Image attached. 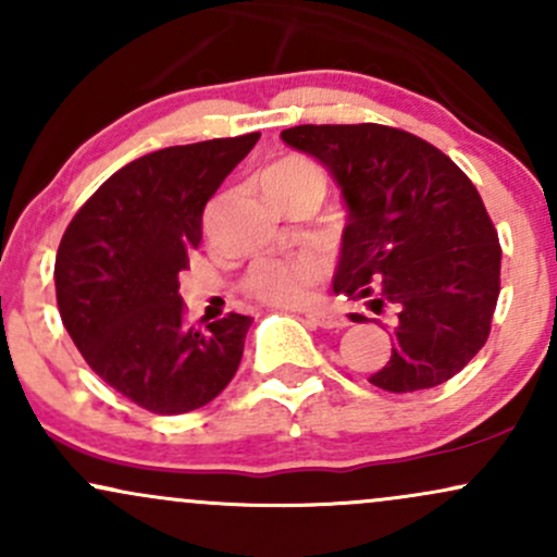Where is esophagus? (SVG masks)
<instances>
[{
  "mask_svg": "<svg viewBox=\"0 0 557 557\" xmlns=\"http://www.w3.org/2000/svg\"><path fill=\"white\" fill-rule=\"evenodd\" d=\"M306 319H309L311 324H317V327H322V330H343L345 324H348V319H345L343 314H337V311H332V309L306 311Z\"/></svg>",
  "mask_w": 557,
  "mask_h": 557,
  "instance_id": "esophagus-1",
  "label": "esophagus"
}]
</instances>
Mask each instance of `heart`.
Here are the masks:
<instances>
[{"label": "heart", "mask_w": 557, "mask_h": 557, "mask_svg": "<svg viewBox=\"0 0 557 557\" xmlns=\"http://www.w3.org/2000/svg\"><path fill=\"white\" fill-rule=\"evenodd\" d=\"M267 190H287L300 185H324L322 172L300 157H287L272 164L261 177ZM324 277V261L314 253L259 259L246 274V290L253 298L274 306H298L309 298L311 287Z\"/></svg>", "instance_id": "heart-1"}]
</instances>
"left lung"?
<instances>
[{
  "instance_id": "8db88e82",
  "label": "left lung",
  "mask_w": 557,
  "mask_h": 557,
  "mask_svg": "<svg viewBox=\"0 0 557 557\" xmlns=\"http://www.w3.org/2000/svg\"><path fill=\"white\" fill-rule=\"evenodd\" d=\"M283 140L317 157L343 190L335 293L369 298L393 337L369 382L417 393L456 376L487 343L500 296V240L476 185L400 127L296 125Z\"/></svg>"
}]
</instances>
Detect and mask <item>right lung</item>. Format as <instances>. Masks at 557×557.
I'll return each instance as SVG.
<instances>
[{
    "label": "right lung",
    "instance_id": "right-lung-1",
    "mask_svg": "<svg viewBox=\"0 0 557 557\" xmlns=\"http://www.w3.org/2000/svg\"><path fill=\"white\" fill-rule=\"evenodd\" d=\"M259 133L133 159L75 212L54 261L57 306L107 385L162 417L214 400L238 372L253 319L185 324L177 272L201 243L203 207Z\"/></svg>",
    "mask_w": 557,
    "mask_h": 557
}]
</instances>
